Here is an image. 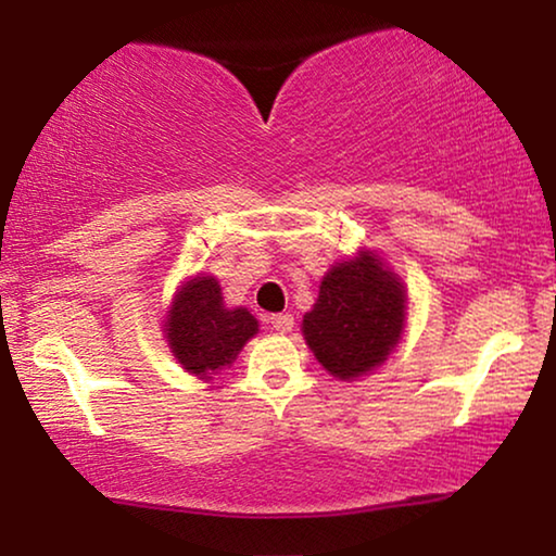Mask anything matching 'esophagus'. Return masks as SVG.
Masks as SVG:
<instances>
[{"label":"esophagus","instance_id":"obj_1","mask_svg":"<svg viewBox=\"0 0 556 556\" xmlns=\"http://www.w3.org/2000/svg\"><path fill=\"white\" fill-rule=\"evenodd\" d=\"M268 324H270L276 331L286 333V331L293 329V316H291V314H276V316L268 318Z\"/></svg>","mask_w":556,"mask_h":556}]
</instances>
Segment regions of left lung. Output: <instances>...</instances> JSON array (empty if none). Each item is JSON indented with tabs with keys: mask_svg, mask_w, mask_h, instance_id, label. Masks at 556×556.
Masks as SVG:
<instances>
[{
	"mask_svg": "<svg viewBox=\"0 0 556 556\" xmlns=\"http://www.w3.org/2000/svg\"><path fill=\"white\" fill-rule=\"evenodd\" d=\"M405 326V288L371 253L326 273L303 337L316 359L339 379L367 375L387 359Z\"/></svg>",
	"mask_w": 556,
	"mask_h": 556,
	"instance_id": "8db88e82",
	"label": "left lung"
}]
</instances>
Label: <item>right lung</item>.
I'll list each match as a JSON object with an SVG mask.
<instances>
[{"label":"right lung","instance_id":"obj_1","mask_svg":"<svg viewBox=\"0 0 556 556\" xmlns=\"http://www.w3.org/2000/svg\"><path fill=\"white\" fill-rule=\"evenodd\" d=\"M255 331L257 321L248 308H225L219 283L210 276L187 280L166 318L174 356L202 379L232 364Z\"/></svg>","mask_w":556,"mask_h":556}]
</instances>
